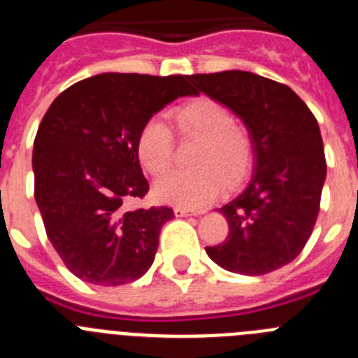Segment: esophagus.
<instances>
[{
	"label": "esophagus",
	"mask_w": 358,
	"mask_h": 358,
	"mask_svg": "<svg viewBox=\"0 0 358 358\" xmlns=\"http://www.w3.org/2000/svg\"><path fill=\"white\" fill-rule=\"evenodd\" d=\"M173 213H176V217H189V215H201V213H204V211L188 210V208L177 206V208H173Z\"/></svg>",
	"instance_id": "1"
}]
</instances>
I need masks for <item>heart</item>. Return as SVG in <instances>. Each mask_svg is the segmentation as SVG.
Returning <instances> with one entry per match:
<instances>
[{"mask_svg":"<svg viewBox=\"0 0 358 358\" xmlns=\"http://www.w3.org/2000/svg\"><path fill=\"white\" fill-rule=\"evenodd\" d=\"M173 116L182 134L201 138L194 159L199 166L164 176L154 194L161 202L195 210L220 195L224 179L227 185H235L248 173L252 141L245 127L233 122L231 110L213 98H195L177 107ZM136 152L148 173L163 176L173 161V134L169 123L161 118L148 120L138 134Z\"/></svg>","mask_w":358,"mask_h":358,"instance_id":"1","label":"heart"}]
</instances>
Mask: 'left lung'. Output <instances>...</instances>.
Wrapping results in <instances>:
<instances>
[{
    "instance_id": "1",
    "label": "left lung",
    "mask_w": 358,
    "mask_h": 358,
    "mask_svg": "<svg viewBox=\"0 0 358 358\" xmlns=\"http://www.w3.org/2000/svg\"><path fill=\"white\" fill-rule=\"evenodd\" d=\"M192 82L235 113L252 141L251 176L218 210L229 235L206 248L208 256L229 273H273L303 251L317 220L327 179L317 120L289 85L256 73L231 69L192 75Z\"/></svg>"
}]
</instances>
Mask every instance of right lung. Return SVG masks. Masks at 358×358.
I'll list each match as a JSON object with an SVG mask.
<instances>
[{
	"mask_svg": "<svg viewBox=\"0 0 358 358\" xmlns=\"http://www.w3.org/2000/svg\"><path fill=\"white\" fill-rule=\"evenodd\" d=\"M186 78L100 73L46 110L31 154L36 202L53 249L82 281L125 285L154 264L173 211L129 208L148 192L136 140L164 106L194 94Z\"/></svg>",
	"mask_w": 358,
	"mask_h": 358,
	"instance_id": "add662e5",
	"label": "right lung"
}]
</instances>
